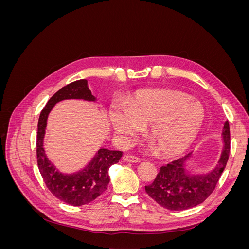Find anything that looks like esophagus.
Instances as JSON below:
<instances>
[{
  "instance_id": "obj_1",
  "label": "esophagus",
  "mask_w": 249,
  "mask_h": 249,
  "mask_svg": "<svg viewBox=\"0 0 249 249\" xmlns=\"http://www.w3.org/2000/svg\"><path fill=\"white\" fill-rule=\"evenodd\" d=\"M124 160L125 162H130V163H139L141 161L139 158L135 157V156H132V155H124Z\"/></svg>"
}]
</instances>
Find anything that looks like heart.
I'll use <instances>...</instances> for the list:
<instances>
[{
    "label": "heart",
    "mask_w": 249,
    "mask_h": 249,
    "mask_svg": "<svg viewBox=\"0 0 249 249\" xmlns=\"http://www.w3.org/2000/svg\"><path fill=\"white\" fill-rule=\"evenodd\" d=\"M206 118L202 104L186 92L173 89H144L124 105H113V130L130 143L148 124L147 135L164 157L184 153L196 138Z\"/></svg>",
    "instance_id": "obj_1"
}]
</instances>
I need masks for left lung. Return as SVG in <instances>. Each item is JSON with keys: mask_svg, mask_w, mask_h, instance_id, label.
<instances>
[{"mask_svg": "<svg viewBox=\"0 0 249 249\" xmlns=\"http://www.w3.org/2000/svg\"><path fill=\"white\" fill-rule=\"evenodd\" d=\"M222 149L215 166L208 171L190 170L193 152L160 168L152 185L145 186L146 193L160 206L171 211L193 208L205 201L215 189L229 160L231 134L225 122L222 134Z\"/></svg>", "mask_w": 249, "mask_h": 249, "instance_id": "obj_1", "label": "left lung"}]
</instances>
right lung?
<instances>
[{
	"label": "right lung",
	"instance_id": "obj_1",
	"mask_svg": "<svg viewBox=\"0 0 249 249\" xmlns=\"http://www.w3.org/2000/svg\"><path fill=\"white\" fill-rule=\"evenodd\" d=\"M65 100H83L89 103L97 101L89 90L87 80L74 81L51 97L41 111L37 124V163L44 183L57 198L71 206H82L94 200L107 189L110 182L109 168L120 160L123 152L100 147L82 169L70 173L60 171L47 156L43 142L51 111L56 104Z\"/></svg>",
	"mask_w": 249,
	"mask_h": 249
}]
</instances>
